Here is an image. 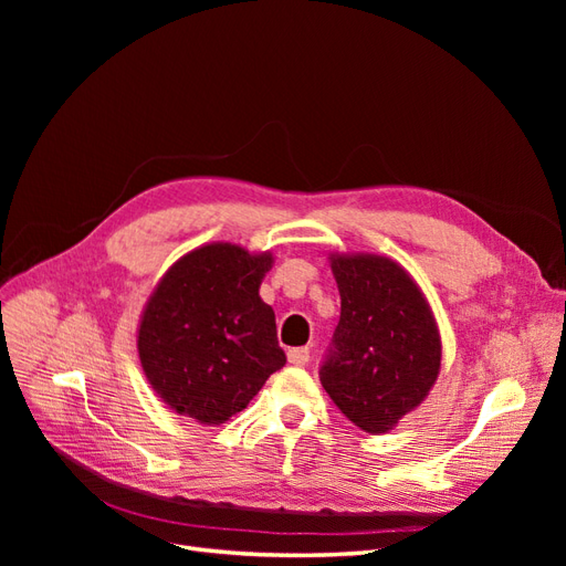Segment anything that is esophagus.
<instances>
[{
  "mask_svg": "<svg viewBox=\"0 0 566 566\" xmlns=\"http://www.w3.org/2000/svg\"><path fill=\"white\" fill-rule=\"evenodd\" d=\"M306 361H310V349H306V347L287 349V364H293V366H304Z\"/></svg>",
  "mask_w": 566,
  "mask_h": 566,
  "instance_id": "obj_1",
  "label": "esophagus"
}]
</instances>
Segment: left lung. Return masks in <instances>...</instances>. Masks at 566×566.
<instances>
[{"mask_svg": "<svg viewBox=\"0 0 566 566\" xmlns=\"http://www.w3.org/2000/svg\"><path fill=\"white\" fill-rule=\"evenodd\" d=\"M328 262L342 310L321 385L356 427L385 434L439 378V325L416 279L391 256L331 252Z\"/></svg>", "mask_w": 566, "mask_h": 566, "instance_id": "8db88e82", "label": "left lung"}]
</instances>
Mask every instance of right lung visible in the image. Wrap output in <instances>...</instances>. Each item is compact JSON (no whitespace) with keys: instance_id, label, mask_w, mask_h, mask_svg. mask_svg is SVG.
Returning a JSON list of instances; mask_svg holds the SVG:
<instances>
[{"instance_id":"add662e5","label":"right lung","mask_w":566,"mask_h":566,"mask_svg":"<svg viewBox=\"0 0 566 566\" xmlns=\"http://www.w3.org/2000/svg\"><path fill=\"white\" fill-rule=\"evenodd\" d=\"M271 250L205 243L181 254L153 287L136 352L153 391L202 427L227 422L285 366L276 316L260 297Z\"/></svg>"}]
</instances>
